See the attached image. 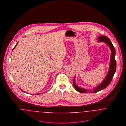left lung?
Instances as JSON below:
<instances>
[{
	"label": "left lung",
	"mask_w": 126,
	"mask_h": 126,
	"mask_svg": "<svg viewBox=\"0 0 126 126\" xmlns=\"http://www.w3.org/2000/svg\"><path fill=\"white\" fill-rule=\"evenodd\" d=\"M98 41L99 42H106V43L107 44L108 46L110 47V48L111 49V58H110V69L108 73V74L105 79L103 81L101 84H99L98 86H97L96 88L92 91H89L88 90H85L83 88H80L75 83V78L73 80V84H74V86L75 89L78 91L80 93H97L100 91L103 90L105 89L106 87H107L109 84L110 83L112 78H113L114 74L116 72V60L115 59V48L110 41V40L106 36H99L98 38Z\"/></svg>",
	"instance_id": "obj_1"
}]
</instances>
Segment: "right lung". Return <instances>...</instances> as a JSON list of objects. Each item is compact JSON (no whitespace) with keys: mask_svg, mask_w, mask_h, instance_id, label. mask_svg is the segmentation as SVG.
<instances>
[{"mask_svg":"<svg viewBox=\"0 0 126 126\" xmlns=\"http://www.w3.org/2000/svg\"><path fill=\"white\" fill-rule=\"evenodd\" d=\"M17 43H18V42H17ZM17 44H16V45H17ZM16 46H15V47H14V48H13V49H14V48H16ZM22 91H23V92H24V91H22Z\"/></svg>","mask_w":126,"mask_h":126,"instance_id":"right-lung-1","label":"right lung"}]
</instances>
